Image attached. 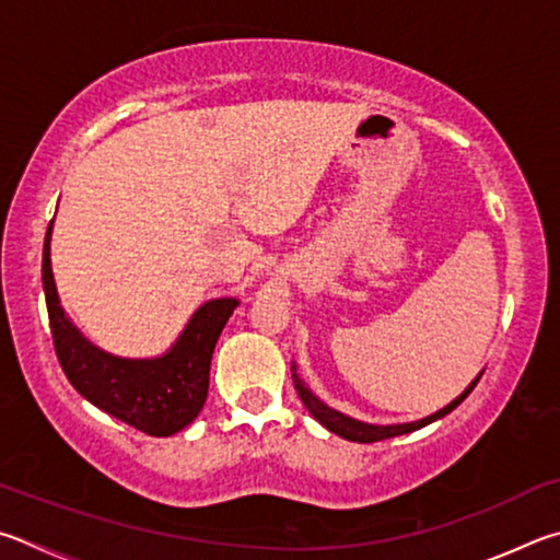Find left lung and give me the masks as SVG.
<instances>
[{
	"mask_svg": "<svg viewBox=\"0 0 560 560\" xmlns=\"http://www.w3.org/2000/svg\"><path fill=\"white\" fill-rule=\"evenodd\" d=\"M482 378V371H479L477 378L469 384L463 394H459L453 404H447L445 408L435 410L433 416L428 418H420V420H410V423H388V425H378V423H364V420H357L347 413H341V410L329 408L325 400H319L315 394H312L310 386L305 381L300 378L298 374V364L292 361V381H295V388H298V396L305 408L312 413V418L319 420L322 425H325L329 433H335L345 440H351V443H378V440H386V438H396V435H406V433H413V430L425 428L430 423H435V420L445 418L447 413H453V410L463 404V400L472 394V388L477 386V381Z\"/></svg>",
	"mask_w": 560,
	"mask_h": 560,
	"instance_id": "1",
	"label": "left lung"
}]
</instances>
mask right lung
I'll list each match as a JSON object with an SVG mask.
<instances>
[{
	"label": "right lung",
	"mask_w": 560,
	"mask_h": 560,
	"mask_svg": "<svg viewBox=\"0 0 560 560\" xmlns=\"http://www.w3.org/2000/svg\"><path fill=\"white\" fill-rule=\"evenodd\" d=\"M51 233L48 223L42 260V282L51 322L56 357L71 386L95 408L154 438L179 433L206 404L211 357L225 322L238 307L235 298L203 302L186 322L182 335L160 357L125 359L88 341L58 300L51 270Z\"/></svg>",
	"instance_id": "right-lung-1"
}]
</instances>
